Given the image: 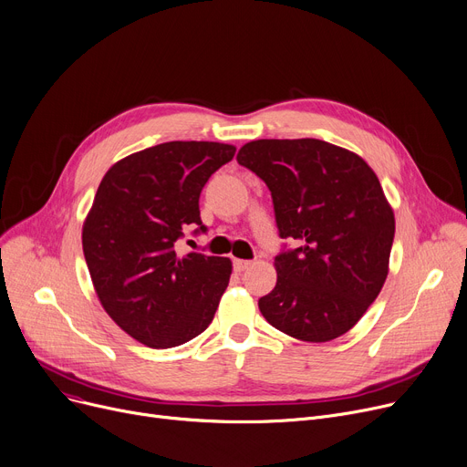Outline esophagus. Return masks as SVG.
<instances>
[{
    "label": "esophagus",
    "instance_id": "34e87169",
    "mask_svg": "<svg viewBox=\"0 0 467 467\" xmlns=\"http://www.w3.org/2000/svg\"><path fill=\"white\" fill-rule=\"evenodd\" d=\"M234 271L236 273H244V271H246V268H250L254 263L252 261H246V259H234Z\"/></svg>",
    "mask_w": 467,
    "mask_h": 467
}]
</instances>
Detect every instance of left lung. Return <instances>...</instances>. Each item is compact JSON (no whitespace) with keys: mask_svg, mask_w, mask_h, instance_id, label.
Masks as SVG:
<instances>
[{"mask_svg":"<svg viewBox=\"0 0 467 467\" xmlns=\"http://www.w3.org/2000/svg\"><path fill=\"white\" fill-rule=\"evenodd\" d=\"M236 161L271 191L280 236L299 242L275 259L276 285L259 299L265 320L306 342L345 335L379 297L396 233L373 168L314 138L255 140Z\"/></svg>","mask_w":467,"mask_h":467,"instance_id":"8db88e82","label":"left lung"}]
</instances>
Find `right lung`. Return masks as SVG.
I'll return each instance as SVG.
<instances>
[{
    "label": "right lung",
    "instance_id": "1",
    "mask_svg": "<svg viewBox=\"0 0 467 467\" xmlns=\"http://www.w3.org/2000/svg\"><path fill=\"white\" fill-rule=\"evenodd\" d=\"M236 147L166 141L115 162L83 223V254L104 310L132 338L171 348L201 335L229 285L233 263L191 252L187 227L204 233L201 191Z\"/></svg>",
    "mask_w": 467,
    "mask_h": 467
}]
</instances>
